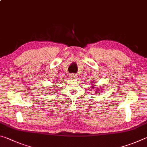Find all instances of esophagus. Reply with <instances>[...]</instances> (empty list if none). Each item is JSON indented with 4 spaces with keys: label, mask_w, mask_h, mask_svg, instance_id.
Masks as SVG:
<instances>
[{
    "label": "esophagus",
    "mask_w": 147,
    "mask_h": 147,
    "mask_svg": "<svg viewBox=\"0 0 147 147\" xmlns=\"http://www.w3.org/2000/svg\"><path fill=\"white\" fill-rule=\"evenodd\" d=\"M70 77L71 78H76V75L75 74H71V75H70Z\"/></svg>",
    "instance_id": "34e87169"
}]
</instances>
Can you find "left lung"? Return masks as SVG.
<instances>
[{
	"label": "left lung",
	"mask_w": 147,
	"mask_h": 147,
	"mask_svg": "<svg viewBox=\"0 0 147 147\" xmlns=\"http://www.w3.org/2000/svg\"><path fill=\"white\" fill-rule=\"evenodd\" d=\"M92 88H93V87H92ZM93 88H94V87H93Z\"/></svg>",
	"instance_id": "8db88e82"
}]
</instances>
